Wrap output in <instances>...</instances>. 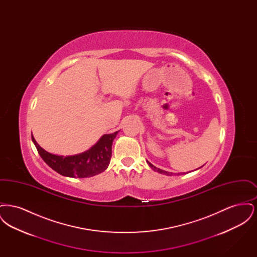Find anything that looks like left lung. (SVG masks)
Wrapping results in <instances>:
<instances>
[{"label":"left lung","instance_id":"8db88e82","mask_svg":"<svg viewBox=\"0 0 257 257\" xmlns=\"http://www.w3.org/2000/svg\"><path fill=\"white\" fill-rule=\"evenodd\" d=\"M147 164L149 165V167L153 170L154 171H157V172H159V173H162V174H166V175H171L172 173L171 172H169V171H163V170H161V169H158V168H156L155 166H153L151 163H149L148 161H147Z\"/></svg>","mask_w":257,"mask_h":257}]
</instances>
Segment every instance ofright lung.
<instances>
[{
	"mask_svg": "<svg viewBox=\"0 0 257 257\" xmlns=\"http://www.w3.org/2000/svg\"><path fill=\"white\" fill-rule=\"evenodd\" d=\"M118 131L103 135L97 143L83 153L72 156H60L47 152L37 144L32 135V140L43 161L51 169L63 176L73 178L91 177L107 170L111 158V146Z\"/></svg>",
	"mask_w": 257,
	"mask_h": 257,
	"instance_id": "1",
	"label": "right lung"
}]
</instances>
